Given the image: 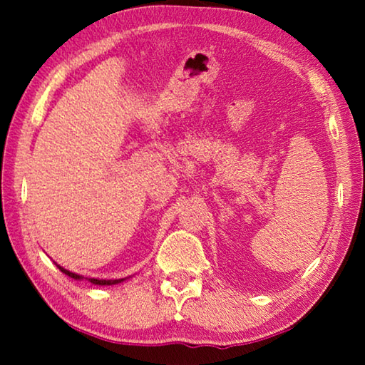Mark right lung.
I'll use <instances>...</instances> for the list:
<instances>
[{
	"mask_svg": "<svg viewBox=\"0 0 365 365\" xmlns=\"http://www.w3.org/2000/svg\"><path fill=\"white\" fill-rule=\"evenodd\" d=\"M59 267V270L63 272V274H66V275H69L71 279H76V280H82L83 277H80V275H77V274H73V272H69V270H66L64 267H61V265H58ZM125 279H119V280H98V279H88V282H91V283H95V285H115V283H120V282H123Z\"/></svg>",
	"mask_w": 365,
	"mask_h": 365,
	"instance_id": "obj_1",
	"label": "right lung"
}]
</instances>
